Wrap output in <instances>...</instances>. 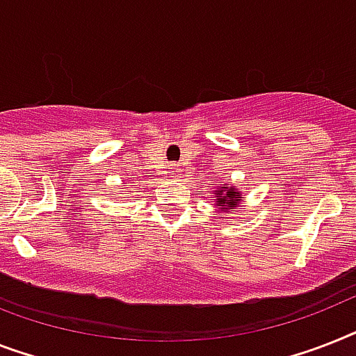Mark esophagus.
Listing matches in <instances>:
<instances>
[{
	"label": "esophagus",
	"mask_w": 356,
	"mask_h": 356,
	"mask_svg": "<svg viewBox=\"0 0 356 356\" xmlns=\"http://www.w3.org/2000/svg\"><path fill=\"white\" fill-rule=\"evenodd\" d=\"M170 173H172V175H179V164H173L172 172Z\"/></svg>",
	"instance_id": "1"
}]
</instances>
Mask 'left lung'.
<instances>
[{
	"mask_svg": "<svg viewBox=\"0 0 356 356\" xmlns=\"http://www.w3.org/2000/svg\"><path fill=\"white\" fill-rule=\"evenodd\" d=\"M227 188V186H225ZM238 195V192L234 190V188H227V192H225L223 195V190L219 192L218 190V207H234V204L238 203V201H241L239 197H236Z\"/></svg>",
	"mask_w": 356,
	"mask_h": 356,
	"instance_id": "1",
	"label": "left lung"
}]
</instances>
